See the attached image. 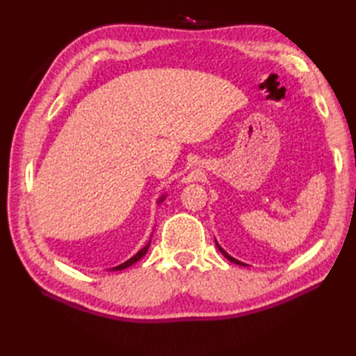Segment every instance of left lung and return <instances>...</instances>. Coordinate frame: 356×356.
Listing matches in <instances>:
<instances>
[{
    "instance_id": "obj_1",
    "label": "left lung",
    "mask_w": 356,
    "mask_h": 356,
    "mask_svg": "<svg viewBox=\"0 0 356 356\" xmlns=\"http://www.w3.org/2000/svg\"><path fill=\"white\" fill-rule=\"evenodd\" d=\"M216 245H217V248H218V249H220V252H222V254H223V255L226 257V259H228L229 261H232V263H236V264H240V266H246V264H245V263H241V261L236 260V259H234V257H231V255H229L228 252H225V251H223V249L220 248V245H218V243H217V241H216Z\"/></svg>"
}]
</instances>
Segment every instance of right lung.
I'll list each match as a JSON object with an SVG mask.
<instances>
[{"instance_id":"1","label":"right lung","mask_w":356,"mask_h":356,"mask_svg":"<svg viewBox=\"0 0 356 356\" xmlns=\"http://www.w3.org/2000/svg\"><path fill=\"white\" fill-rule=\"evenodd\" d=\"M148 246H149V241H148V243H147L145 246H143V248L140 249V251H139L138 254H136L134 257H131V259H130V260H127L125 263H122V264H119V266H116V268H111V270H122V269H127L128 266H131V264H133V263H136V261H138V260H140V259H142V257L147 254V251H148Z\"/></svg>"}]
</instances>
